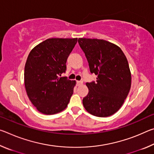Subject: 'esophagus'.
<instances>
[{
  "instance_id": "esophagus-1",
  "label": "esophagus",
  "mask_w": 154,
  "mask_h": 154,
  "mask_svg": "<svg viewBox=\"0 0 154 154\" xmlns=\"http://www.w3.org/2000/svg\"><path fill=\"white\" fill-rule=\"evenodd\" d=\"M83 83L82 82H80V81H77V86H79V85H81Z\"/></svg>"
}]
</instances>
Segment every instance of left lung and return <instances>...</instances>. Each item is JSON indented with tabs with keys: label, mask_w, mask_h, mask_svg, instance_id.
Listing matches in <instances>:
<instances>
[{
	"label": "left lung",
	"mask_w": 154,
	"mask_h": 154,
	"mask_svg": "<svg viewBox=\"0 0 154 154\" xmlns=\"http://www.w3.org/2000/svg\"><path fill=\"white\" fill-rule=\"evenodd\" d=\"M96 82L87 83L89 90L83 98L86 111L105 118L118 111L126 98L131 86V73L126 56L114 44L103 39H78Z\"/></svg>",
	"instance_id": "obj_1"
}]
</instances>
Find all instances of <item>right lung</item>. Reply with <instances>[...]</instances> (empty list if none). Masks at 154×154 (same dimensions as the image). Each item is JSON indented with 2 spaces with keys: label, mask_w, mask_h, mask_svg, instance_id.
<instances>
[{
  "label": "right lung",
  "mask_w": 154,
  "mask_h": 154,
  "mask_svg": "<svg viewBox=\"0 0 154 154\" xmlns=\"http://www.w3.org/2000/svg\"><path fill=\"white\" fill-rule=\"evenodd\" d=\"M77 42L75 38H48L34 48L24 68V84L31 103L43 114L53 115L66 108L75 81L61 76Z\"/></svg>",
  "instance_id": "add662e5"
}]
</instances>
